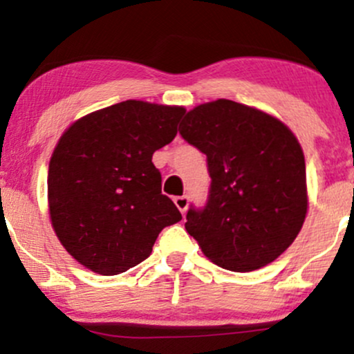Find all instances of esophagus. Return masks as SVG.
<instances>
[{
    "label": "esophagus",
    "mask_w": 354,
    "mask_h": 354,
    "mask_svg": "<svg viewBox=\"0 0 354 354\" xmlns=\"http://www.w3.org/2000/svg\"><path fill=\"white\" fill-rule=\"evenodd\" d=\"M174 205H176V208L181 211V214H185L186 209H188L189 201H188V198H186V196H176V198H174Z\"/></svg>",
    "instance_id": "34e87169"
}]
</instances>
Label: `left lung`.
Returning a JSON list of instances; mask_svg holds the SVG:
<instances>
[{"instance_id": "8db88e82", "label": "left lung", "mask_w": 354, "mask_h": 354, "mask_svg": "<svg viewBox=\"0 0 354 354\" xmlns=\"http://www.w3.org/2000/svg\"><path fill=\"white\" fill-rule=\"evenodd\" d=\"M181 136L208 158L211 189L185 228L203 254L248 273L283 254L308 213L306 165L295 133L261 109L216 100L189 109Z\"/></svg>"}]
</instances>
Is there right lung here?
<instances>
[{
	"label": "right lung",
	"instance_id": "add662e5",
	"mask_svg": "<svg viewBox=\"0 0 354 354\" xmlns=\"http://www.w3.org/2000/svg\"><path fill=\"white\" fill-rule=\"evenodd\" d=\"M183 106L128 100L80 118L53 149L48 211L64 250L93 273L145 261L165 226L181 219L161 194L151 158L171 143Z\"/></svg>",
	"mask_w": 354,
	"mask_h": 354
}]
</instances>
